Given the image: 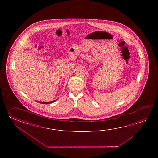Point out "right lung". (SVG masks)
<instances>
[{
  "mask_svg": "<svg viewBox=\"0 0 158 158\" xmlns=\"http://www.w3.org/2000/svg\"><path fill=\"white\" fill-rule=\"evenodd\" d=\"M55 101H56V100H55ZM55 101H51V102H38V101H37V102H38V103H42V104H49V103H53Z\"/></svg>",
  "mask_w": 158,
  "mask_h": 158,
  "instance_id": "add662e5",
  "label": "right lung"
}]
</instances>
